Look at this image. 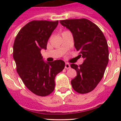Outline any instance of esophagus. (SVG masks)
Here are the masks:
<instances>
[{
	"mask_svg": "<svg viewBox=\"0 0 121 121\" xmlns=\"http://www.w3.org/2000/svg\"><path fill=\"white\" fill-rule=\"evenodd\" d=\"M65 68L66 69H69L70 68V65L68 63H65Z\"/></svg>",
	"mask_w": 121,
	"mask_h": 121,
	"instance_id": "1",
	"label": "esophagus"
}]
</instances>
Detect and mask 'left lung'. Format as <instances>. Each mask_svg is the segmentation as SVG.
Here are the masks:
<instances>
[{"label":"left lung","instance_id":"8db88e82","mask_svg":"<svg viewBox=\"0 0 121 121\" xmlns=\"http://www.w3.org/2000/svg\"><path fill=\"white\" fill-rule=\"evenodd\" d=\"M60 23L72 32L74 46L84 58L82 65H70L77 72L71 81L74 90L86 94L95 88L101 80L109 61L108 44L104 35L97 26L86 19L60 21Z\"/></svg>","mask_w":121,"mask_h":121}]
</instances>
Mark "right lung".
<instances>
[{
  "instance_id": "obj_1",
  "label": "right lung",
  "mask_w": 121,
  "mask_h": 121,
  "mask_svg": "<svg viewBox=\"0 0 121 121\" xmlns=\"http://www.w3.org/2000/svg\"><path fill=\"white\" fill-rule=\"evenodd\" d=\"M58 21H32L16 36L13 45V58L16 70L24 84L33 94L44 97L55 89V78L65 68V62L57 60L44 62L41 49H46L48 39Z\"/></svg>"
}]
</instances>
